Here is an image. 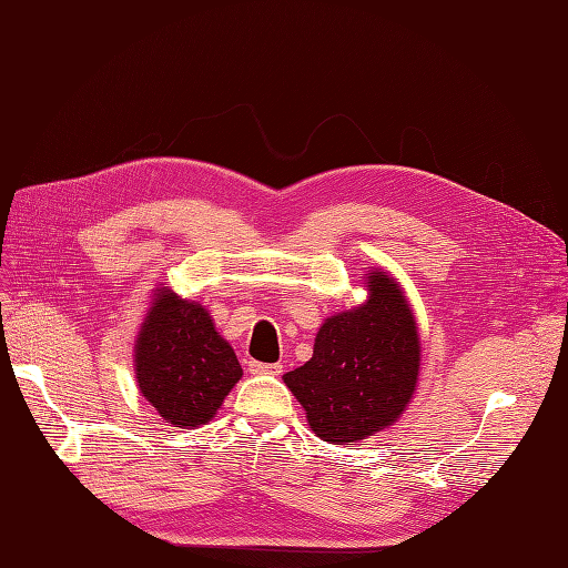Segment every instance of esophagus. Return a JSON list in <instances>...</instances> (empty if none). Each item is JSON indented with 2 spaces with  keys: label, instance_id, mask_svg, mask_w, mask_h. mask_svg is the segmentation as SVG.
Segmentation results:
<instances>
[{
  "label": "esophagus",
  "instance_id": "obj_1",
  "mask_svg": "<svg viewBox=\"0 0 568 568\" xmlns=\"http://www.w3.org/2000/svg\"><path fill=\"white\" fill-rule=\"evenodd\" d=\"M248 369H251V374H270V376H277V374H282L284 365H282V363H255V359H251Z\"/></svg>",
  "mask_w": 568,
  "mask_h": 568
}]
</instances>
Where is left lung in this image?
<instances>
[{"label":"left lung","mask_w":568,"mask_h":568,"mask_svg":"<svg viewBox=\"0 0 568 568\" xmlns=\"http://www.w3.org/2000/svg\"><path fill=\"white\" fill-rule=\"evenodd\" d=\"M367 301L326 317L313 357L284 384L313 432L353 445L400 419L417 390L422 343L405 291L388 272L369 270Z\"/></svg>","instance_id":"obj_1"}]
</instances>
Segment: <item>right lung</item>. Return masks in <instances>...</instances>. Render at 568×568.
Instances as JSON below:
<instances>
[{
	"mask_svg": "<svg viewBox=\"0 0 568 568\" xmlns=\"http://www.w3.org/2000/svg\"><path fill=\"white\" fill-rule=\"evenodd\" d=\"M242 374L211 313L165 286L156 288L134 341V376L159 415L180 428L211 422Z\"/></svg>",
	"mask_w": 568,
	"mask_h": 568,
	"instance_id": "add662e5",
	"label": "right lung"
}]
</instances>
